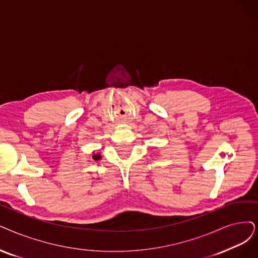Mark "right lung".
Masks as SVG:
<instances>
[{"instance_id": "obj_1", "label": "right lung", "mask_w": 258, "mask_h": 258, "mask_svg": "<svg viewBox=\"0 0 258 258\" xmlns=\"http://www.w3.org/2000/svg\"><path fill=\"white\" fill-rule=\"evenodd\" d=\"M93 159H94V160H98V159H100V156H99V154H94Z\"/></svg>"}]
</instances>
